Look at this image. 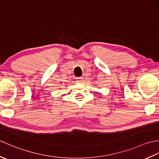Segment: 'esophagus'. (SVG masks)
I'll list each match as a JSON object with an SVG mask.
<instances>
[{
	"label": "esophagus",
	"mask_w": 159,
	"mask_h": 159,
	"mask_svg": "<svg viewBox=\"0 0 159 159\" xmlns=\"http://www.w3.org/2000/svg\"><path fill=\"white\" fill-rule=\"evenodd\" d=\"M76 80H77V82L79 83H83V81H84V79H83V78H82V77L77 78Z\"/></svg>",
	"instance_id": "obj_1"
}]
</instances>
